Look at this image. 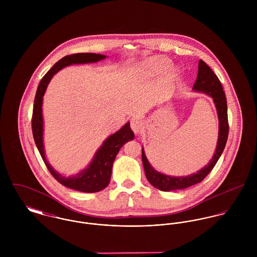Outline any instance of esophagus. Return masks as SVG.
<instances>
[{
  "label": "esophagus",
  "instance_id": "1",
  "mask_svg": "<svg viewBox=\"0 0 257 257\" xmlns=\"http://www.w3.org/2000/svg\"><path fill=\"white\" fill-rule=\"evenodd\" d=\"M131 127L135 134H140L144 130V122L139 118H132Z\"/></svg>",
  "mask_w": 257,
  "mask_h": 257
}]
</instances>
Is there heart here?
I'll use <instances>...</instances> for the list:
<instances>
[{"instance_id": "heart-1", "label": "heart", "mask_w": 257, "mask_h": 257, "mask_svg": "<svg viewBox=\"0 0 257 257\" xmlns=\"http://www.w3.org/2000/svg\"><path fill=\"white\" fill-rule=\"evenodd\" d=\"M170 67H171V63L169 60L159 57L149 61L146 66V69L150 73L160 74L166 72L167 70H169Z\"/></svg>"}]
</instances>
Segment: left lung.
Masks as SVG:
<instances>
[{
	"instance_id": "8db88e82",
	"label": "left lung",
	"mask_w": 257,
	"mask_h": 257,
	"mask_svg": "<svg viewBox=\"0 0 257 257\" xmlns=\"http://www.w3.org/2000/svg\"><path fill=\"white\" fill-rule=\"evenodd\" d=\"M193 89L195 91L204 92L214 99L217 111H218V115H219V139H218L217 149L215 151L213 158L211 159L210 163H208L207 166L202 168L197 173L188 175L186 177H172V176L164 175L155 171L147 161V156L143 149L142 157H143V163H144V168H145L147 180L153 187L161 191L166 192V191L181 190L203 181L204 178L215 167L227 141L229 127H228V119H227L226 98L219 78L203 60H199L197 80L194 84Z\"/></svg>"
}]
</instances>
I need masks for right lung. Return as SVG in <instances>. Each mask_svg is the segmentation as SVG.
Returning a JSON list of instances; mask_svg holds the SVG:
<instances>
[{
    "label": "right lung",
    "mask_w": 257,
    "mask_h": 257,
    "mask_svg": "<svg viewBox=\"0 0 257 257\" xmlns=\"http://www.w3.org/2000/svg\"><path fill=\"white\" fill-rule=\"evenodd\" d=\"M106 58L105 55L96 54V53H75L71 55L64 56L58 62H56L52 68L43 76L38 87L35 98L33 117H32V128L35 143L37 149L42 157V160L51 173V175L65 187L71 188L74 190L86 193H95L105 189L110 183L111 168L113 160L122 147L128 141H132L135 137L134 132L130 126V122H126L118 132L111 135L99 148L96 152L95 157L93 158L90 165L81 171L79 174L66 177L62 176L56 172L46 160L43 147V119H42V98L47 88L49 81L52 76L60 69L71 64H82V63H91L97 62Z\"/></svg>",
    "instance_id": "add662e5"
}]
</instances>
